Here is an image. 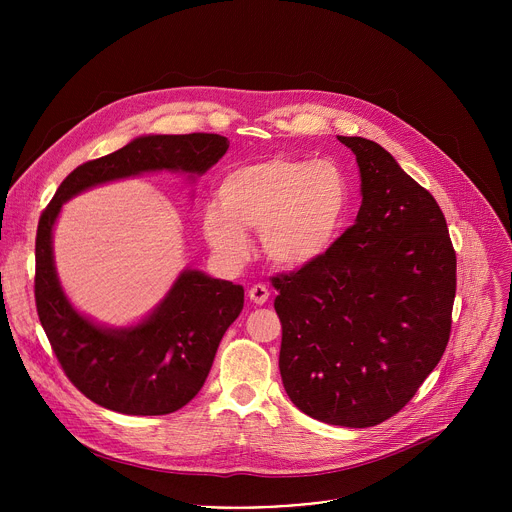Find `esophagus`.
I'll list each match as a JSON object with an SVG mask.
<instances>
[{
    "label": "esophagus",
    "mask_w": 512,
    "mask_h": 512,
    "mask_svg": "<svg viewBox=\"0 0 512 512\" xmlns=\"http://www.w3.org/2000/svg\"><path fill=\"white\" fill-rule=\"evenodd\" d=\"M249 300L257 306H263L269 300V289L263 283H257L249 289Z\"/></svg>",
    "instance_id": "34e87169"
}]
</instances>
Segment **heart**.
Segmentation results:
<instances>
[{
    "label": "heart",
    "mask_w": 512,
    "mask_h": 512,
    "mask_svg": "<svg viewBox=\"0 0 512 512\" xmlns=\"http://www.w3.org/2000/svg\"><path fill=\"white\" fill-rule=\"evenodd\" d=\"M346 206L348 182L334 162L277 156L231 170L221 182V202L204 206L202 231L231 265L249 257L247 231H255L269 261L298 269L328 253Z\"/></svg>",
    "instance_id": "1"
}]
</instances>
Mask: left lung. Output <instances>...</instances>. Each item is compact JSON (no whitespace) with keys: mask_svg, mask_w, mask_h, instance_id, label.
Here are the masks:
<instances>
[{"mask_svg":"<svg viewBox=\"0 0 512 512\" xmlns=\"http://www.w3.org/2000/svg\"><path fill=\"white\" fill-rule=\"evenodd\" d=\"M338 141L356 156L362 204L326 255L271 279L279 373L306 415L373 427L411 401L448 346L456 251L440 204L387 150Z\"/></svg>","mask_w":512,"mask_h":512,"instance_id":"8db88e82","label":"left lung"}]
</instances>
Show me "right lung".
Instances as JSON below:
<instances>
[{
	"instance_id": "1",
	"label": "right lung",
	"mask_w": 512,
	"mask_h": 512,
	"mask_svg": "<svg viewBox=\"0 0 512 512\" xmlns=\"http://www.w3.org/2000/svg\"><path fill=\"white\" fill-rule=\"evenodd\" d=\"M229 150L218 133L141 135L72 170L40 216L34 296L62 371L85 397L125 415H166L202 389L218 344L239 318L243 285L184 269L154 312L135 326H99L72 308L56 275L52 229L60 208L87 188L145 172L202 176Z\"/></svg>"
}]
</instances>
